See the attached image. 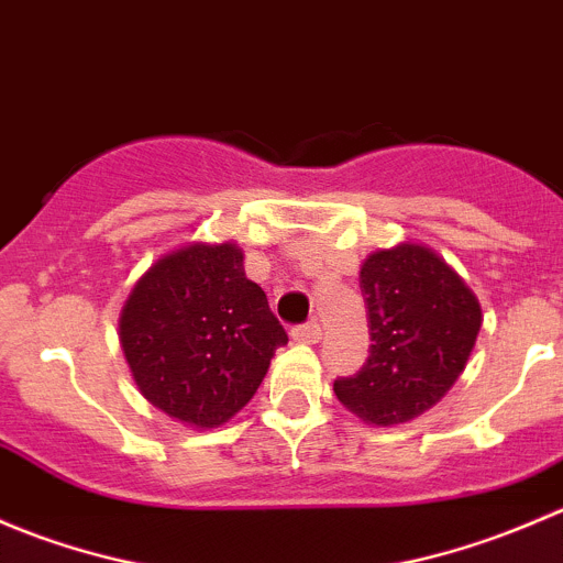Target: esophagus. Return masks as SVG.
Here are the masks:
<instances>
[{
  "label": "esophagus",
  "mask_w": 563,
  "mask_h": 563,
  "mask_svg": "<svg viewBox=\"0 0 563 563\" xmlns=\"http://www.w3.org/2000/svg\"><path fill=\"white\" fill-rule=\"evenodd\" d=\"M291 338L297 340V343H318V338H321V323L318 321L299 323V327L291 329Z\"/></svg>",
  "instance_id": "1"
}]
</instances>
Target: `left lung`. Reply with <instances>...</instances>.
Here are the masks:
<instances>
[{
    "label": "left lung",
    "mask_w": 563,
    "mask_h": 563,
    "mask_svg": "<svg viewBox=\"0 0 563 563\" xmlns=\"http://www.w3.org/2000/svg\"><path fill=\"white\" fill-rule=\"evenodd\" d=\"M371 354L334 395L365 422L389 428L428 411L463 373L482 310L435 253L419 245L378 250L362 264Z\"/></svg>",
    "instance_id": "left-lung-1"
}]
</instances>
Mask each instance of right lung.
Masks as SVG:
<instances>
[{
	"label": "right lung",
	"mask_w": 563,
	"mask_h": 563,
	"mask_svg": "<svg viewBox=\"0 0 563 563\" xmlns=\"http://www.w3.org/2000/svg\"><path fill=\"white\" fill-rule=\"evenodd\" d=\"M119 340L146 400L214 428L264 382L288 334L234 245H190L157 261L130 294Z\"/></svg>",
	"instance_id": "add662e5"
}]
</instances>
